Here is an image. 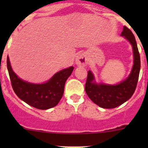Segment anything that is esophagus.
<instances>
[{
  "mask_svg": "<svg viewBox=\"0 0 148 148\" xmlns=\"http://www.w3.org/2000/svg\"><path fill=\"white\" fill-rule=\"evenodd\" d=\"M76 64L79 66H85L87 64V59L84 53H79L76 57Z\"/></svg>",
  "mask_w": 148,
  "mask_h": 148,
  "instance_id": "34e87169",
  "label": "esophagus"
}]
</instances>
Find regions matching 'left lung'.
Listing matches in <instances>:
<instances>
[{"instance_id": "left-lung-1", "label": "left lung", "mask_w": 148, "mask_h": 148, "mask_svg": "<svg viewBox=\"0 0 148 148\" xmlns=\"http://www.w3.org/2000/svg\"><path fill=\"white\" fill-rule=\"evenodd\" d=\"M121 36L130 41L133 49L134 64L129 77L115 85L97 84L92 71H88L85 91L91 100L100 107L115 108L127 101L135 92L140 70V56L135 38L132 31L124 26Z\"/></svg>"}]
</instances>
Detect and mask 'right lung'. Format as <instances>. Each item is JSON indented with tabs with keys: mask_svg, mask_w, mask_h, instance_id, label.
I'll return each instance as SVG.
<instances>
[{
	"mask_svg": "<svg viewBox=\"0 0 148 148\" xmlns=\"http://www.w3.org/2000/svg\"><path fill=\"white\" fill-rule=\"evenodd\" d=\"M7 68L16 95L26 104L38 110H48L57 105L63 96L66 81L74 70V67L70 66L56 73L46 83L32 84L18 77L12 69L8 56Z\"/></svg>",
	"mask_w": 148,
	"mask_h": 148,
	"instance_id": "1",
	"label": "right lung"
}]
</instances>
